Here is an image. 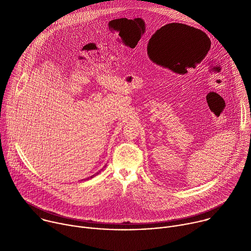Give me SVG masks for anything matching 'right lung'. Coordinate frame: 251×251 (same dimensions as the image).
Listing matches in <instances>:
<instances>
[{
    "instance_id": "right-lung-1",
    "label": "right lung",
    "mask_w": 251,
    "mask_h": 251,
    "mask_svg": "<svg viewBox=\"0 0 251 251\" xmlns=\"http://www.w3.org/2000/svg\"><path fill=\"white\" fill-rule=\"evenodd\" d=\"M106 164H107V163H105V165H104V166H103V167H102L101 169H99L98 171H96V172H95V173H93L92 175H89L88 176H85L84 178H82V180H81V181H85V180H88V178H91V177H93V176H97V175H98L99 173H101V171H103V170H104V168L106 167Z\"/></svg>"
}]
</instances>
